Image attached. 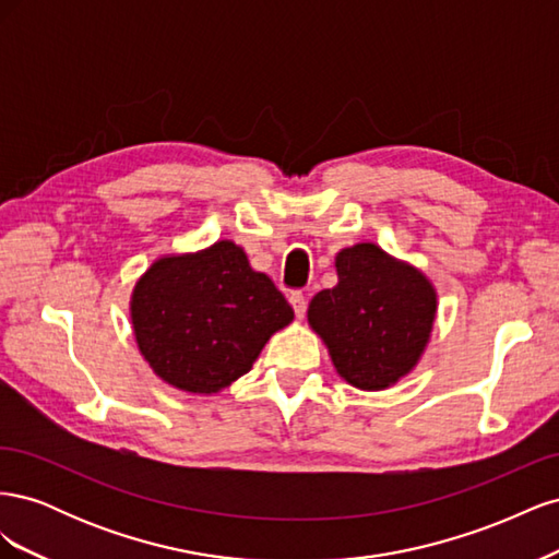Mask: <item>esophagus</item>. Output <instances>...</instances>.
Segmentation results:
<instances>
[{
	"mask_svg": "<svg viewBox=\"0 0 559 559\" xmlns=\"http://www.w3.org/2000/svg\"><path fill=\"white\" fill-rule=\"evenodd\" d=\"M289 302H292V308H294V312H296L298 319L306 317V310H308L306 296H302V294H292V296H289Z\"/></svg>",
	"mask_w": 559,
	"mask_h": 559,
	"instance_id": "esophagus-1",
	"label": "esophagus"
}]
</instances>
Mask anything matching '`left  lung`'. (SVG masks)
<instances>
[{
  "instance_id": "8db88e82",
  "label": "left lung",
  "mask_w": 559,
  "mask_h": 559,
  "mask_svg": "<svg viewBox=\"0 0 559 559\" xmlns=\"http://www.w3.org/2000/svg\"><path fill=\"white\" fill-rule=\"evenodd\" d=\"M337 284L319 292L308 324L326 345L335 373L361 392H382L413 373L438 312L431 280L373 242L335 253Z\"/></svg>"
}]
</instances>
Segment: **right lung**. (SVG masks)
<instances>
[{
	"label": "right lung",
	"instance_id": "add662e5",
	"mask_svg": "<svg viewBox=\"0 0 559 559\" xmlns=\"http://www.w3.org/2000/svg\"><path fill=\"white\" fill-rule=\"evenodd\" d=\"M132 333L154 373L186 394L212 396L249 373L294 310L240 245L165 253L134 282Z\"/></svg>",
	"mask_w": 559,
	"mask_h": 559
}]
</instances>
